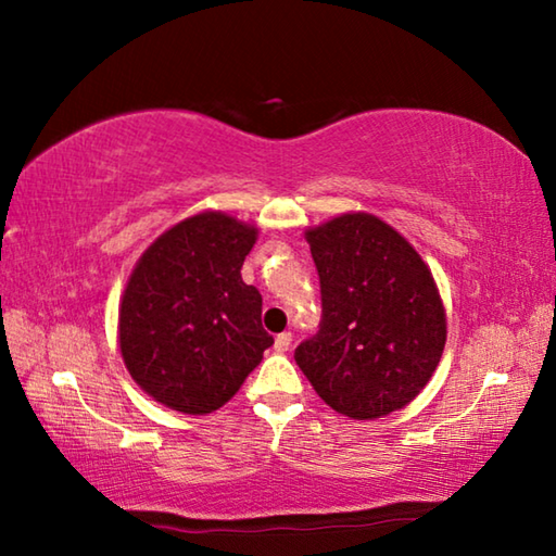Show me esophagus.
Wrapping results in <instances>:
<instances>
[{"label": "esophagus", "instance_id": "esophagus-1", "mask_svg": "<svg viewBox=\"0 0 556 556\" xmlns=\"http://www.w3.org/2000/svg\"><path fill=\"white\" fill-rule=\"evenodd\" d=\"M289 345H291V333H279L275 338V351L277 353H287Z\"/></svg>", "mask_w": 556, "mask_h": 556}]
</instances>
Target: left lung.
<instances>
[{"mask_svg": "<svg viewBox=\"0 0 556 556\" xmlns=\"http://www.w3.org/2000/svg\"><path fill=\"white\" fill-rule=\"evenodd\" d=\"M324 318L294 357L318 397L351 419L397 412L427 388L446 343V308L427 262L372 213L306 228Z\"/></svg>", "mask_w": 556, "mask_h": 556, "instance_id": "left-lung-1", "label": "left lung"}]
</instances>
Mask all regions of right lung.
<instances>
[{"label": "right lung", "mask_w": 556, "mask_h": 556, "mask_svg": "<svg viewBox=\"0 0 556 556\" xmlns=\"http://www.w3.org/2000/svg\"><path fill=\"white\" fill-rule=\"evenodd\" d=\"M257 225L203 211L137 260L119 299L117 343L131 380L181 414L220 409L275 343L262 296L242 281Z\"/></svg>", "instance_id": "right-lung-1"}]
</instances>
